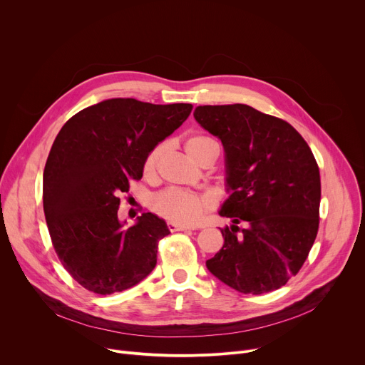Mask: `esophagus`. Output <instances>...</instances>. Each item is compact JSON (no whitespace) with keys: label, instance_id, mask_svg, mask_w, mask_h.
Segmentation results:
<instances>
[{"label":"esophagus","instance_id":"34e87169","mask_svg":"<svg viewBox=\"0 0 365 365\" xmlns=\"http://www.w3.org/2000/svg\"><path fill=\"white\" fill-rule=\"evenodd\" d=\"M168 228L172 231V232H176V231H187V230H192L189 227H185V225H179V224H173V222H169L168 224Z\"/></svg>","mask_w":365,"mask_h":365}]
</instances>
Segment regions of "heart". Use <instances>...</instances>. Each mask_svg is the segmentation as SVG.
<instances>
[{
    "label": "heart",
    "mask_w": 365,
    "mask_h": 365,
    "mask_svg": "<svg viewBox=\"0 0 365 365\" xmlns=\"http://www.w3.org/2000/svg\"><path fill=\"white\" fill-rule=\"evenodd\" d=\"M185 150L189 158L197 165L210 154L212 150H218V144L206 135H192L185 143ZM163 153V144L153 147L143 160V175L150 178L155 173L160 155ZM151 210L159 217L169 222L179 225H193L210 207V199L206 196L182 189H166L151 199Z\"/></svg>",
    "instance_id": "obj_1"
}]
</instances>
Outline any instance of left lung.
Listing matches in <instances>:
<instances>
[{"label":"left lung","mask_w":365,"mask_h":365,"mask_svg":"<svg viewBox=\"0 0 365 365\" xmlns=\"http://www.w3.org/2000/svg\"><path fill=\"white\" fill-rule=\"evenodd\" d=\"M195 120L225 150L227 190L220 215L222 248L206 267L227 286L262 294L296 276L319 228V168L303 137L284 120L244 103L203 106Z\"/></svg>","instance_id":"1"}]
</instances>
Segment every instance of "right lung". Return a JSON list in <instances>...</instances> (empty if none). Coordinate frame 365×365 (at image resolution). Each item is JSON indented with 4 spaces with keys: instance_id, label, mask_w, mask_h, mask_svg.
<instances>
[{
    "instance_id": "right-lung-1",
    "label": "right lung",
    "mask_w": 365,
    "mask_h": 365,
    "mask_svg": "<svg viewBox=\"0 0 365 365\" xmlns=\"http://www.w3.org/2000/svg\"><path fill=\"white\" fill-rule=\"evenodd\" d=\"M192 108L114 98L79 111L59 131L44 166L43 210L61 263L86 290L123 292L155 267L159 241L170 234L166 222L147 212L125 228L118 196L143 178L147 153Z\"/></svg>"
}]
</instances>
